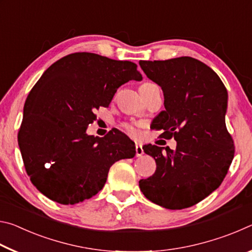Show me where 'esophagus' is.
Here are the masks:
<instances>
[{
	"instance_id": "34e87169",
	"label": "esophagus",
	"mask_w": 252,
	"mask_h": 252,
	"mask_svg": "<svg viewBox=\"0 0 252 252\" xmlns=\"http://www.w3.org/2000/svg\"><path fill=\"white\" fill-rule=\"evenodd\" d=\"M143 155V148L140 143H135V156L141 157Z\"/></svg>"
}]
</instances>
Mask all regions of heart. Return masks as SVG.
Masks as SVG:
<instances>
[{
  "label": "heart",
  "mask_w": 252,
  "mask_h": 252,
  "mask_svg": "<svg viewBox=\"0 0 252 252\" xmlns=\"http://www.w3.org/2000/svg\"><path fill=\"white\" fill-rule=\"evenodd\" d=\"M152 85H156L151 82H144L141 85H140V92L143 90H147L148 88L152 87ZM123 129L126 131V133H129L132 136H138L139 135V130L136 129V126L133 125V123H123L122 125Z\"/></svg>",
  "instance_id": "obj_1"
}]
</instances>
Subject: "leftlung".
<instances>
[{"label": "left lung", "instance_id": "obj_1", "mask_svg": "<svg viewBox=\"0 0 252 252\" xmlns=\"http://www.w3.org/2000/svg\"><path fill=\"white\" fill-rule=\"evenodd\" d=\"M139 64L163 91L165 110L153 126L163 130L161 138L177 141L174 150L143 147L157 170L139 181L140 190L165 209L192 207L221 185L233 159L234 143L224 119L227 89L211 67L190 57Z\"/></svg>", "mask_w": 252, "mask_h": 252}]
</instances>
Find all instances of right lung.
<instances>
[{
  "label": "right lung",
  "mask_w": 252,
  "mask_h": 252,
  "mask_svg": "<svg viewBox=\"0 0 252 252\" xmlns=\"http://www.w3.org/2000/svg\"><path fill=\"white\" fill-rule=\"evenodd\" d=\"M136 67L76 52L53 63L30 91L18 141L25 171L45 197L61 204L90 199L104 187L114 162L135 156L133 142L119 130L103 138L85 131L118 88L142 80Z\"/></svg>",
  "instance_id": "right-lung-1"
}]
</instances>
